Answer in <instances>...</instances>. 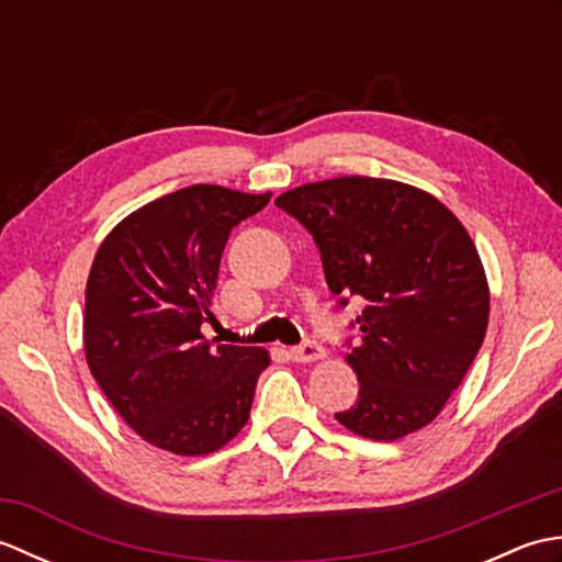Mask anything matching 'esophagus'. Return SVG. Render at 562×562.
Listing matches in <instances>:
<instances>
[{
    "label": "esophagus",
    "mask_w": 562,
    "mask_h": 562,
    "mask_svg": "<svg viewBox=\"0 0 562 562\" xmlns=\"http://www.w3.org/2000/svg\"><path fill=\"white\" fill-rule=\"evenodd\" d=\"M290 357L294 362H316V360H324L326 357V350L321 348L318 342L314 340H306L302 345H296V348L290 350Z\"/></svg>",
    "instance_id": "esophagus-1"
}]
</instances>
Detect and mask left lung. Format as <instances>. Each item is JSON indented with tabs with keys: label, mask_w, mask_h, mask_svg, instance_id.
Returning a JSON list of instances; mask_svg holds the SVG:
<instances>
[{
	"label": "left lung",
	"mask_w": 562,
	"mask_h": 562,
	"mask_svg": "<svg viewBox=\"0 0 562 562\" xmlns=\"http://www.w3.org/2000/svg\"><path fill=\"white\" fill-rule=\"evenodd\" d=\"M274 205L314 236L338 304H367L352 321L360 340L345 357L360 391L336 420L376 441L432 423L479 355L491 316L483 262L463 224L425 190L367 176L306 183Z\"/></svg>",
	"instance_id": "obj_1"
}]
</instances>
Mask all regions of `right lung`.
Returning <instances> with one entry per match:
<instances>
[{"label":"right lung","mask_w":562,"mask_h":562,"mask_svg":"<svg viewBox=\"0 0 562 562\" xmlns=\"http://www.w3.org/2000/svg\"><path fill=\"white\" fill-rule=\"evenodd\" d=\"M272 193L188 186L115 226L87 280L83 352L105 398L135 432L178 457H205L248 423L270 355L212 345V294L232 229ZM217 342V340H214Z\"/></svg>","instance_id":"obj_1"}]
</instances>
